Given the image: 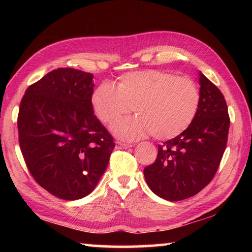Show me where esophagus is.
Instances as JSON below:
<instances>
[{
  "instance_id": "esophagus-1",
  "label": "esophagus",
  "mask_w": 252,
  "mask_h": 252,
  "mask_svg": "<svg viewBox=\"0 0 252 252\" xmlns=\"http://www.w3.org/2000/svg\"><path fill=\"white\" fill-rule=\"evenodd\" d=\"M116 147L118 149H126V148L132 147V145H131V144H126V143H122L120 141H116Z\"/></svg>"
}]
</instances>
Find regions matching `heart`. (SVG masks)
<instances>
[{
    "instance_id": "obj_1",
    "label": "heart",
    "mask_w": 252,
    "mask_h": 252,
    "mask_svg": "<svg viewBox=\"0 0 252 252\" xmlns=\"http://www.w3.org/2000/svg\"><path fill=\"white\" fill-rule=\"evenodd\" d=\"M91 104L106 126L115 125L134 109L137 115L112 127L117 136L134 141L147 134L170 140L189 127L199 109L200 90L187 77L163 70H141L123 74L117 89L109 83L96 88Z\"/></svg>"
}]
</instances>
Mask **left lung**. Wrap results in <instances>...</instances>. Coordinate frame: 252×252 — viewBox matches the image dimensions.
Masks as SVG:
<instances>
[{
	"label": "left lung",
	"instance_id": "1",
	"mask_svg": "<svg viewBox=\"0 0 252 252\" xmlns=\"http://www.w3.org/2000/svg\"><path fill=\"white\" fill-rule=\"evenodd\" d=\"M200 105L194 121L158 146L155 162L144 175L155 194L179 201L198 194L215 178L225 151L229 116L222 92L199 73Z\"/></svg>",
	"mask_w": 252,
	"mask_h": 252
}]
</instances>
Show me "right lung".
Returning a JSON list of instances; mask_svg holds the SVG:
<instances>
[{
    "mask_svg": "<svg viewBox=\"0 0 252 252\" xmlns=\"http://www.w3.org/2000/svg\"><path fill=\"white\" fill-rule=\"evenodd\" d=\"M93 77L55 69L31 84L20 101L18 140L27 168L37 184L63 200L95 189L115 148L93 114Z\"/></svg>",
    "mask_w": 252,
    "mask_h": 252,
    "instance_id": "obj_1",
    "label": "right lung"
}]
</instances>
